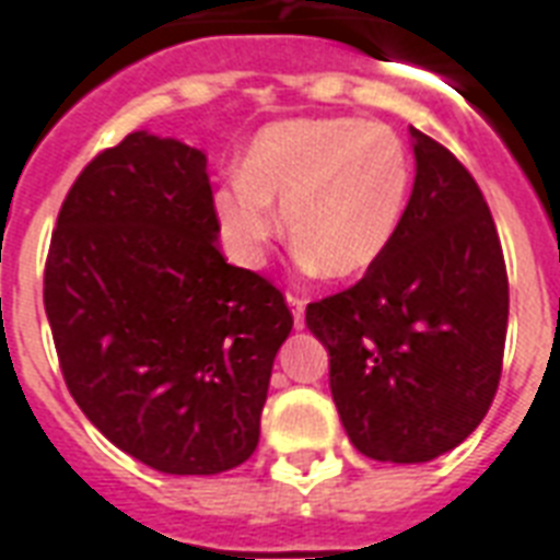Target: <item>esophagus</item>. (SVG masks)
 <instances>
[{"label": "esophagus", "mask_w": 560, "mask_h": 560, "mask_svg": "<svg viewBox=\"0 0 560 560\" xmlns=\"http://www.w3.org/2000/svg\"><path fill=\"white\" fill-rule=\"evenodd\" d=\"M288 305H290V311H293V325H296V328H302V325H305L307 299L299 296V293H288Z\"/></svg>", "instance_id": "34e87169"}]
</instances>
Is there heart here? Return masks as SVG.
<instances>
[{"label": "heart", "mask_w": 560, "mask_h": 560, "mask_svg": "<svg viewBox=\"0 0 560 560\" xmlns=\"http://www.w3.org/2000/svg\"><path fill=\"white\" fill-rule=\"evenodd\" d=\"M409 153L386 125L358 118H290L264 127L241 174L214 197L232 258L258 267L281 218L302 261L328 279L366 272L398 232Z\"/></svg>", "instance_id": "obj_1"}]
</instances>
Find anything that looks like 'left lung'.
I'll return each mask as SVG.
<instances>
[{
  "instance_id": "1",
  "label": "left lung",
  "mask_w": 560,
  "mask_h": 560,
  "mask_svg": "<svg viewBox=\"0 0 560 560\" xmlns=\"http://www.w3.org/2000/svg\"><path fill=\"white\" fill-rule=\"evenodd\" d=\"M416 186L389 249L342 293L311 302L351 444L377 462H430L486 418L500 386L509 276L477 179L412 130Z\"/></svg>"
}]
</instances>
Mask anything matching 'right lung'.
<instances>
[{
	"label": "right lung",
	"mask_w": 560,
	"mask_h": 560,
	"mask_svg": "<svg viewBox=\"0 0 560 560\" xmlns=\"http://www.w3.org/2000/svg\"><path fill=\"white\" fill-rule=\"evenodd\" d=\"M206 153L139 130L66 194L43 279L63 381L118 451L211 477L253 456L272 360L293 328L279 288L226 264Z\"/></svg>",
	"instance_id": "1"
}]
</instances>
